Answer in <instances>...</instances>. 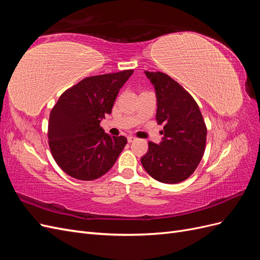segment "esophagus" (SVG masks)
Segmentation results:
<instances>
[{
	"label": "esophagus",
	"mask_w": 260,
	"mask_h": 260,
	"mask_svg": "<svg viewBox=\"0 0 260 260\" xmlns=\"http://www.w3.org/2000/svg\"><path fill=\"white\" fill-rule=\"evenodd\" d=\"M135 141H136V138H135V137H132V136H129V137H128V142H129V143L135 142Z\"/></svg>",
	"instance_id": "esophagus-1"
}]
</instances>
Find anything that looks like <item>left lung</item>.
Segmentation results:
<instances>
[{
  "label": "left lung",
  "instance_id": "1",
  "mask_svg": "<svg viewBox=\"0 0 260 260\" xmlns=\"http://www.w3.org/2000/svg\"><path fill=\"white\" fill-rule=\"evenodd\" d=\"M157 99L156 120L164 124L159 144L148 142L141 158L147 174L162 183H179L198 168L205 152L207 128L192 95L168 75L145 72Z\"/></svg>",
  "mask_w": 260,
  "mask_h": 260
}]
</instances>
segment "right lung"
Listing matches in <instances>:
<instances>
[{"label":"right lung","mask_w":260,"mask_h":260,"mask_svg":"<svg viewBox=\"0 0 260 260\" xmlns=\"http://www.w3.org/2000/svg\"><path fill=\"white\" fill-rule=\"evenodd\" d=\"M133 74L123 70L84 78L59 96L49 119V145L62 171L78 180H95L111 169L127 144L100 125L112 113L121 86Z\"/></svg>","instance_id":"add662e5"}]
</instances>
